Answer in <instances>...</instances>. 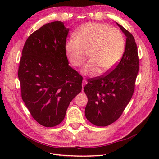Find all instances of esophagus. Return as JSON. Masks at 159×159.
<instances>
[{"label": "esophagus", "mask_w": 159, "mask_h": 159, "mask_svg": "<svg viewBox=\"0 0 159 159\" xmlns=\"http://www.w3.org/2000/svg\"><path fill=\"white\" fill-rule=\"evenodd\" d=\"M86 84H87V81H86V80L85 79L83 80V81H82V88L84 87Z\"/></svg>", "instance_id": "1"}]
</instances>
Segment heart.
Listing matches in <instances>:
<instances>
[{"label":"heart","instance_id":"1","mask_svg":"<svg viewBox=\"0 0 159 159\" xmlns=\"http://www.w3.org/2000/svg\"><path fill=\"white\" fill-rule=\"evenodd\" d=\"M125 48V39L122 32L115 28L98 22H89L80 27L75 38L66 41L65 51L72 65L78 67L91 57L81 71L85 75L95 76L101 69L107 71L121 59Z\"/></svg>","mask_w":159,"mask_h":159}]
</instances>
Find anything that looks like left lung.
Masks as SVG:
<instances>
[{
    "mask_svg": "<svg viewBox=\"0 0 159 159\" xmlns=\"http://www.w3.org/2000/svg\"><path fill=\"white\" fill-rule=\"evenodd\" d=\"M126 36L121 60L107 74L88 79L84 89L88 97L85 115L96 126L105 127L121 117L131 100L135 87L139 60L133 36L119 24Z\"/></svg>",
    "mask_w": 159,
    "mask_h": 159,
    "instance_id": "8db88e82",
    "label": "left lung"
}]
</instances>
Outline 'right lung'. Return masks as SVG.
Listing matches in <instances>:
<instances>
[{
  "label": "right lung",
  "instance_id": "add662e5",
  "mask_svg": "<svg viewBox=\"0 0 159 159\" xmlns=\"http://www.w3.org/2000/svg\"><path fill=\"white\" fill-rule=\"evenodd\" d=\"M69 28L48 23L27 38L18 71L21 96L32 117L52 127L63 121L70 102L81 91L83 78L68 65L65 51Z\"/></svg>",
  "mask_w": 159,
  "mask_h": 159
}]
</instances>
